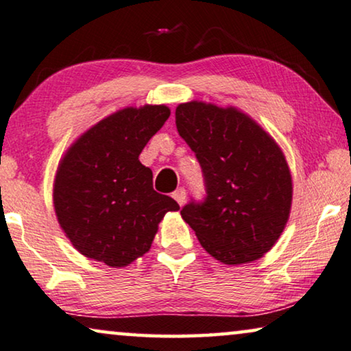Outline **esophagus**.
Segmentation results:
<instances>
[{
	"instance_id": "1",
	"label": "esophagus",
	"mask_w": 351,
	"mask_h": 351,
	"mask_svg": "<svg viewBox=\"0 0 351 351\" xmlns=\"http://www.w3.org/2000/svg\"><path fill=\"white\" fill-rule=\"evenodd\" d=\"M172 197L179 202V206H184L185 201H186V191L185 188H179V190H176L174 193H172Z\"/></svg>"
}]
</instances>
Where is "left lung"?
<instances>
[{
    "instance_id": "1",
    "label": "left lung",
    "mask_w": 351,
    "mask_h": 351,
    "mask_svg": "<svg viewBox=\"0 0 351 351\" xmlns=\"http://www.w3.org/2000/svg\"><path fill=\"white\" fill-rule=\"evenodd\" d=\"M180 138L195 152L204 201L180 210L204 250L225 264L255 261L285 230L293 184L277 142L236 108L190 101L176 109Z\"/></svg>"
}]
</instances>
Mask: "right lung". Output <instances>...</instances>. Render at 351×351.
I'll list each match as a JSON object with an SVG mask.
<instances>
[{"label":"right lung","mask_w":351,"mask_h":351,"mask_svg":"<svg viewBox=\"0 0 351 351\" xmlns=\"http://www.w3.org/2000/svg\"><path fill=\"white\" fill-rule=\"evenodd\" d=\"M169 115L163 104L117 110L85 131L60 161L55 213L84 256L128 266L150 250L165 213L180 209L154 190V174L139 161Z\"/></svg>","instance_id":"obj_1"}]
</instances>
